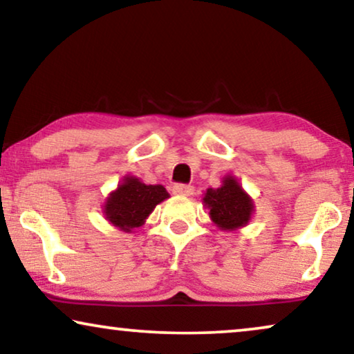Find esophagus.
<instances>
[{
    "label": "esophagus",
    "instance_id": "obj_1",
    "mask_svg": "<svg viewBox=\"0 0 354 354\" xmlns=\"http://www.w3.org/2000/svg\"><path fill=\"white\" fill-rule=\"evenodd\" d=\"M172 192L180 196H190L193 193V187L187 185V183H177V185L172 187Z\"/></svg>",
    "mask_w": 354,
    "mask_h": 354
}]
</instances>
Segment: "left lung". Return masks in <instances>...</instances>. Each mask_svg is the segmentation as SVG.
Returning a JSON list of instances; mask_svg holds the SVG:
<instances>
[{
    "instance_id": "obj_1",
    "label": "left lung",
    "mask_w": 354,
    "mask_h": 354,
    "mask_svg": "<svg viewBox=\"0 0 354 354\" xmlns=\"http://www.w3.org/2000/svg\"><path fill=\"white\" fill-rule=\"evenodd\" d=\"M203 200L209 207L211 219L222 230L243 227L253 212V203L234 177H225L219 188H209Z\"/></svg>"
}]
</instances>
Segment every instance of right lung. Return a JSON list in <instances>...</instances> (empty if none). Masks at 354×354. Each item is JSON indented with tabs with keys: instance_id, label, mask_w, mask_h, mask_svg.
Masks as SVG:
<instances>
[{
	"instance_id": "1",
	"label": "right lung",
	"mask_w": 354,
	"mask_h": 354,
	"mask_svg": "<svg viewBox=\"0 0 354 354\" xmlns=\"http://www.w3.org/2000/svg\"><path fill=\"white\" fill-rule=\"evenodd\" d=\"M169 198L162 185H145L135 177H127L104 205V214L115 227L130 232L140 227L156 205Z\"/></svg>"
}]
</instances>
